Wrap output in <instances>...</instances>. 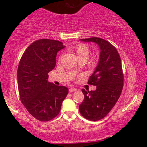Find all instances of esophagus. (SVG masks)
I'll list each match as a JSON object with an SVG mask.
<instances>
[{
	"label": "esophagus",
	"instance_id": "34e87169",
	"mask_svg": "<svg viewBox=\"0 0 147 147\" xmlns=\"http://www.w3.org/2000/svg\"><path fill=\"white\" fill-rule=\"evenodd\" d=\"M75 91H77V89H76L75 88H71L69 89V92H75Z\"/></svg>",
	"mask_w": 147,
	"mask_h": 147
}]
</instances>
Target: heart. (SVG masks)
<instances>
[{
  "instance_id": "b5f03b06",
  "label": "heart",
  "mask_w": 147,
  "mask_h": 147,
  "mask_svg": "<svg viewBox=\"0 0 147 147\" xmlns=\"http://www.w3.org/2000/svg\"><path fill=\"white\" fill-rule=\"evenodd\" d=\"M75 50L78 58L85 57L86 59H87V57L89 55V52H90L89 48L84 44H78L75 47Z\"/></svg>"
}]
</instances>
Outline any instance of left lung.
I'll return each mask as SVG.
<instances>
[{
	"instance_id": "8db88e82",
	"label": "left lung",
	"mask_w": 147,
	"mask_h": 147,
	"mask_svg": "<svg viewBox=\"0 0 147 147\" xmlns=\"http://www.w3.org/2000/svg\"><path fill=\"white\" fill-rule=\"evenodd\" d=\"M81 41L97 43L100 49V55L98 65L88 82L90 85L97 86V89L91 91L82 89L84 99L79 105V112L90 121L100 120L115 105L122 91L124 75L122 62L117 49L109 41L98 37Z\"/></svg>"
}]
</instances>
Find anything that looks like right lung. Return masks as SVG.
<instances>
[{"label":"right lung","mask_w":147,"mask_h":147,"mask_svg":"<svg viewBox=\"0 0 147 147\" xmlns=\"http://www.w3.org/2000/svg\"><path fill=\"white\" fill-rule=\"evenodd\" d=\"M64 48L63 43L57 40H37L25 50L18 64V87L22 104L42 122L57 116L68 93L65 86L48 81L49 72L56 65L57 52Z\"/></svg>","instance_id":"obj_1"}]
</instances>
